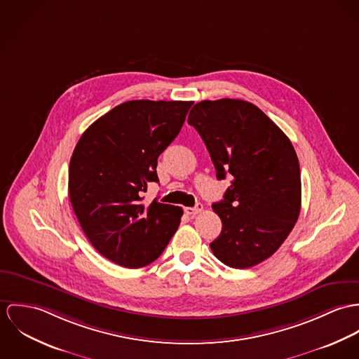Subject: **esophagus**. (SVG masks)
<instances>
[{"instance_id":"34e87169","label":"esophagus","mask_w":359,"mask_h":359,"mask_svg":"<svg viewBox=\"0 0 359 359\" xmlns=\"http://www.w3.org/2000/svg\"><path fill=\"white\" fill-rule=\"evenodd\" d=\"M202 209H203V206H202V203L198 202L196 206H193V208H186V213L189 215V216H191V217H194L196 215H198L202 212Z\"/></svg>"}]
</instances>
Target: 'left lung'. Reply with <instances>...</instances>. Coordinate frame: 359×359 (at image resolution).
<instances>
[{"label":"left lung","instance_id":"obj_1","mask_svg":"<svg viewBox=\"0 0 359 359\" xmlns=\"http://www.w3.org/2000/svg\"><path fill=\"white\" fill-rule=\"evenodd\" d=\"M187 122L205 142L217 179L233 177L212 205L222 219L213 255L233 269L264 262L300 213V166L290 140L259 107L239 99L199 102Z\"/></svg>","mask_w":359,"mask_h":359}]
</instances>
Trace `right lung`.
Segmentation results:
<instances>
[{"label":"right lung","mask_w":359,"mask_h":359,"mask_svg":"<svg viewBox=\"0 0 359 359\" xmlns=\"http://www.w3.org/2000/svg\"><path fill=\"white\" fill-rule=\"evenodd\" d=\"M193 102L130 100L95 121L69 166V197L93 248L113 263L139 269L160 257L176 233L180 206L143 202L158 183L161 153L179 135Z\"/></svg>","instance_id":"1"}]
</instances>
